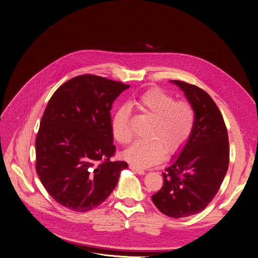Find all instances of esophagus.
<instances>
[{
  "instance_id": "1",
  "label": "esophagus",
  "mask_w": 258,
  "mask_h": 258,
  "mask_svg": "<svg viewBox=\"0 0 258 258\" xmlns=\"http://www.w3.org/2000/svg\"><path fill=\"white\" fill-rule=\"evenodd\" d=\"M130 168H131L132 170H134L135 172L139 173V174H144V173H145V170H144V169H142V168H139V167H138V166H136V165H133V164H131V165H130Z\"/></svg>"
}]
</instances>
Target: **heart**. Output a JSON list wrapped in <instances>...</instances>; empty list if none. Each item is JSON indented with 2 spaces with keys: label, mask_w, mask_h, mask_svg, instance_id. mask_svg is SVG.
<instances>
[{
  "label": "heart",
  "mask_w": 258,
  "mask_h": 258,
  "mask_svg": "<svg viewBox=\"0 0 258 258\" xmlns=\"http://www.w3.org/2000/svg\"><path fill=\"white\" fill-rule=\"evenodd\" d=\"M140 112L152 118L146 141H137L123 152V158L138 167H149L163 160L165 154L173 155L188 142L196 121L193 105L185 100L176 101L168 92L151 88L131 101ZM131 109L120 105L112 115L111 131L120 144L132 141Z\"/></svg>",
  "instance_id": "1"
}]
</instances>
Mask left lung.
<instances>
[{
	"instance_id": "obj_1",
	"label": "left lung",
	"mask_w": 258,
	"mask_h": 258,
	"mask_svg": "<svg viewBox=\"0 0 258 258\" xmlns=\"http://www.w3.org/2000/svg\"><path fill=\"white\" fill-rule=\"evenodd\" d=\"M196 113L194 130L179 155L162 172L163 186L152 196L155 206L173 218L201 212L212 201L228 171L230 145L224 117L202 89L180 81Z\"/></svg>"
}]
</instances>
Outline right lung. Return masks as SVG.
<instances>
[{"instance_id":"right-lung-1","label":"right lung","mask_w":258,"mask_h":258,"mask_svg":"<svg viewBox=\"0 0 258 258\" xmlns=\"http://www.w3.org/2000/svg\"><path fill=\"white\" fill-rule=\"evenodd\" d=\"M130 85L83 75L60 86L43 114L35 139V169L50 196L85 212L99 206L117 185L124 161H112L110 110Z\"/></svg>"}]
</instances>
